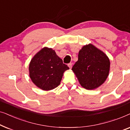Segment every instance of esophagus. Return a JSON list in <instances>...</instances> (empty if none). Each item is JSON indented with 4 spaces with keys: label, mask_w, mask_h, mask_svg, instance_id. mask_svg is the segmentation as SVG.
I'll return each instance as SVG.
<instances>
[{
    "label": "esophagus",
    "mask_w": 130,
    "mask_h": 130,
    "mask_svg": "<svg viewBox=\"0 0 130 130\" xmlns=\"http://www.w3.org/2000/svg\"><path fill=\"white\" fill-rule=\"evenodd\" d=\"M68 66H69V68H70V69H72V63H69V64H68Z\"/></svg>",
    "instance_id": "obj_1"
}]
</instances>
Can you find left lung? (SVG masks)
Segmentation results:
<instances>
[{
    "label": "left lung",
    "mask_w": 130,
    "mask_h": 130,
    "mask_svg": "<svg viewBox=\"0 0 130 130\" xmlns=\"http://www.w3.org/2000/svg\"><path fill=\"white\" fill-rule=\"evenodd\" d=\"M72 70L82 87L88 90L95 89L107 79L110 61L101 50L92 44H86L79 50L78 60Z\"/></svg>",
    "instance_id": "1"
}]
</instances>
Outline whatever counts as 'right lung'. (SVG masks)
I'll return each mask as SVG.
<instances>
[{"label": "right lung", "mask_w": 130, "mask_h": 130, "mask_svg": "<svg viewBox=\"0 0 130 130\" xmlns=\"http://www.w3.org/2000/svg\"><path fill=\"white\" fill-rule=\"evenodd\" d=\"M69 69L54 50L45 47L31 59L29 64V75L35 86L48 91L60 84L64 73Z\"/></svg>", "instance_id": "obj_1"}]
</instances>
